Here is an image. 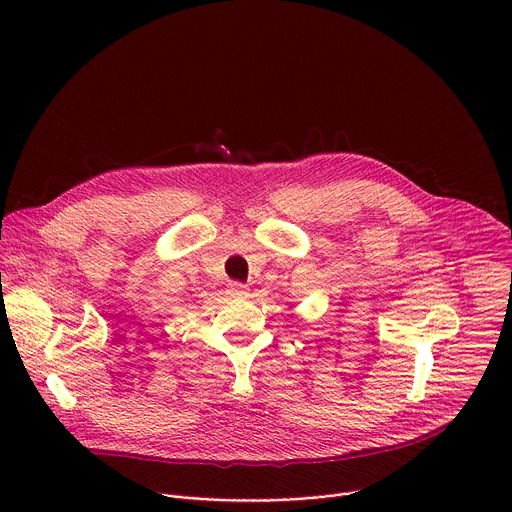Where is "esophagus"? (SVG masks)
Wrapping results in <instances>:
<instances>
[{
    "instance_id": "esophagus-1",
    "label": "esophagus",
    "mask_w": 512,
    "mask_h": 512,
    "mask_svg": "<svg viewBox=\"0 0 512 512\" xmlns=\"http://www.w3.org/2000/svg\"><path fill=\"white\" fill-rule=\"evenodd\" d=\"M229 294H231V296H245V294H247V285H243V283H239V281H233V283L229 285Z\"/></svg>"
}]
</instances>
